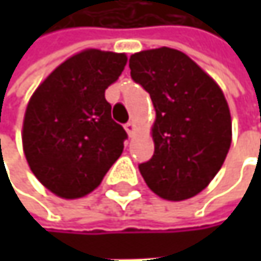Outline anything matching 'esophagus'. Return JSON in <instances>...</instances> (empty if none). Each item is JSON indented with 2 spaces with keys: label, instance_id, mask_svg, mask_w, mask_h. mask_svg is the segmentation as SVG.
Returning a JSON list of instances; mask_svg holds the SVG:
<instances>
[{
  "label": "esophagus",
  "instance_id": "obj_1",
  "mask_svg": "<svg viewBox=\"0 0 261 261\" xmlns=\"http://www.w3.org/2000/svg\"><path fill=\"white\" fill-rule=\"evenodd\" d=\"M125 131L128 133V136L131 137V136L134 134V131H136V125H134L133 122H127V124H125Z\"/></svg>",
  "mask_w": 261,
  "mask_h": 261
}]
</instances>
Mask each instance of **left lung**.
<instances>
[{"label":"left lung","mask_w":261,"mask_h":261,"mask_svg":"<svg viewBox=\"0 0 261 261\" xmlns=\"http://www.w3.org/2000/svg\"><path fill=\"white\" fill-rule=\"evenodd\" d=\"M130 69L155 110L154 155L139 171L160 198L189 199L215 178L231 145L224 92L189 56L168 46L133 54Z\"/></svg>","instance_id":"8db88e82"}]
</instances>
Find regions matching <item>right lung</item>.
<instances>
[{"label":"right lung","mask_w":261,"mask_h":261,"mask_svg":"<svg viewBox=\"0 0 261 261\" xmlns=\"http://www.w3.org/2000/svg\"><path fill=\"white\" fill-rule=\"evenodd\" d=\"M127 60L125 53L83 49L43 80L27 104V163L39 181L63 199L93 192L124 151L127 133L112 119L104 93Z\"/></svg>","instance_id":"add662e5"}]
</instances>
